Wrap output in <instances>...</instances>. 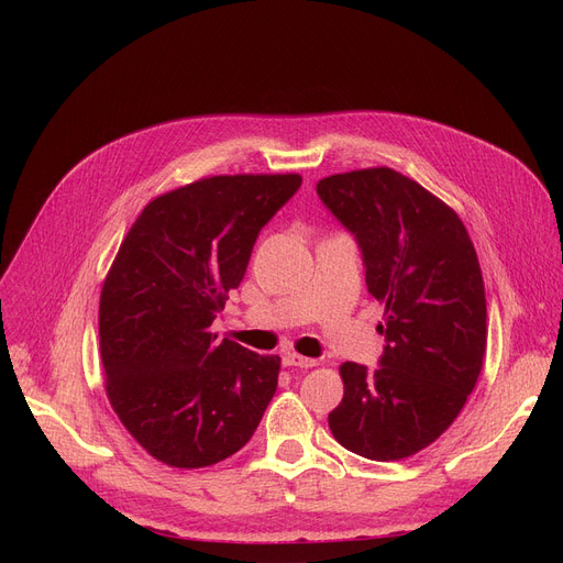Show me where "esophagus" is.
<instances>
[{"label": "esophagus", "instance_id": "1", "mask_svg": "<svg viewBox=\"0 0 563 563\" xmlns=\"http://www.w3.org/2000/svg\"><path fill=\"white\" fill-rule=\"evenodd\" d=\"M283 365L285 367H299V369H308V367H314L317 361L314 358H306V356H299V353H285L283 356Z\"/></svg>", "mask_w": 563, "mask_h": 563}]
</instances>
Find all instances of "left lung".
Here are the masks:
<instances>
[{
    "instance_id": "1",
    "label": "left lung",
    "mask_w": 563,
    "mask_h": 563,
    "mask_svg": "<svg viewBox=\"0 0 563 563\" xmlns=\"http://www.w3.org/2000/svg\"><path fill=\"white\" fill-rule=\"evenodd\" d=\"M317 196L356 236L367 291L386 306L378 367H340L344 397L329 427L353 454L406 459L456 420L484 365L475 246L452 207L386 166L323 177Z\"/></svg>"
}]
</instances>
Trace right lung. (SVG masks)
Returning a JSON list of instances; mask_svg holds the SVG:
<instances>
[{
	"instance_id": "1",
	"label": "right lung",
	"mask_w": 563,
	"mask_h": 563,
	"mask_svg": "<svg viewBox=\"0 0 563 563\" xmlns=\"http://www.w3.org/2000/svg\"><path fill=\"white\" fill-rule=\"evenodd\" d=\"M301 175H217L145 205L100 297L107 397L139 445L170 467L240 452L278 388V356L217 340L260 230Z\"/></svg>"
}]
</instances>
